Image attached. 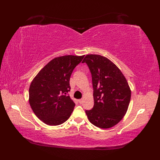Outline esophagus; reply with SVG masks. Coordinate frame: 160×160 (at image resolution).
<instances>
[{
  "label": "esophagus",
  "mask_w": 160,
  "mask_h": 160,
  "mask_svg": "<svg viewBox=\"0 0 160 160\" xmlns=\"http://www.w3.org/2000/svg\"><path fill=\"white\" fill-rule=\"evenodd\" d=\"M78 101H79V103L80 104H81V103H83V99H79Z\"/></svg>",
  "instance_id": "obj_1"
}]
</instances>
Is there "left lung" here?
<instances>
[{"mask_svg":"<svg viewBox=\"0 0 160 160\" xmlns=\"http://www.w3.org/2000/svg\"><path fill=\"white\" fill-rule=\"evenodd\" d=\"M82 62L88 64L92 76L94 106L86 110L89 122L96 127H113L126 113L131 89L125 76L112 61L99 55H87Z\"/></svg>","mask_w":160,"mask_h":160,"instance_id":"left-lung-1","label":"left lung"}]
</instances>
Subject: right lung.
Wrapping results in <instances>:
<instances>
[{
  "label": "right lung",
  "mask_w": 160,
  "mask_h": 160,
  "mask_svg": "<svg viewBox=\"0 0 160 160\" xmlns=\"http://www.w3.org/2000/svg\"><path fill=\"white\" fill-rule=\"evenodd\" d=\"M85 55H65L52 59L38 72L29 88L28 101L34 113L43 123L59 125L68 119L75 108L67 93L75 67Z\"/></svg>",
  "instance_id": "right-lung-1"
}]
</instances>
